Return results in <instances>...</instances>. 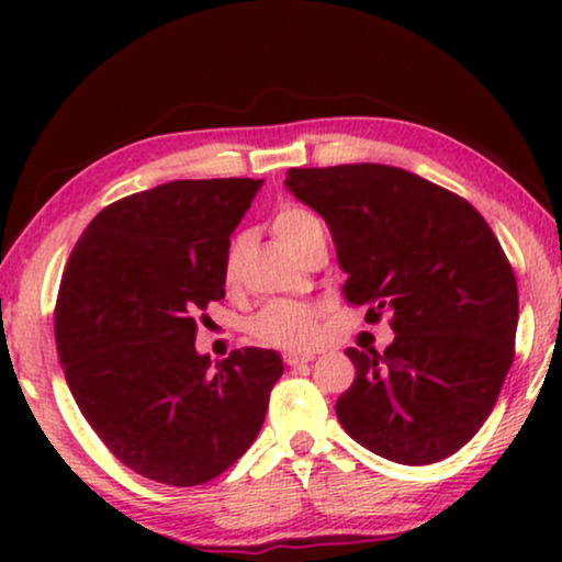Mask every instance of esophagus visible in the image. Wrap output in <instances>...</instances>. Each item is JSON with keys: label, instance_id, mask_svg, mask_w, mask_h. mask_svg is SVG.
<instances>
[{"label": "esophagus", "instance_id": "1", "mask_svg": "<svg viewBox=\"0 0 562 562\" xmlns=\"http://www.w3.org/2000/svg\"><path fill=\"white\" fill-rule=\"evenodd\" d=\"M310 360H314V356H299V352H286L283 356V363L291 366V368H299V366H306Z\"/></svg>", "mask_w": 562, "mask_h": 562}]
</instances>
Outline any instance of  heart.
<instances>
[{"label":"heart","instance_id":"heart-1","mask_svg":"<svg viewBox=\"0 0 562 562\" xmlns=\"http://www.w3.org/2000/svg\"><path fill=\"white\" fill-rule=\"evenodd\" d=\"M271 227L276 237H279L294 256H299V250L304 248V243L310 240L314 233H325L317 214L304 210V206L299 204H283L281 210L273 214ZM243 258L245 235H237L229 240L225 258H222V279H225L229 289L237 286V281H240ZM317 333L319 312L302 302H271L250 319V335L256 337L258 342L281 350H310L312 345L317 342Z\"/></svg>","mask_w":562,"mask_h":562}]
</instances>
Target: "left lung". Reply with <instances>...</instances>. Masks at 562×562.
Wrapping results in <instances>:
<instances>
[{
    "label": "left lung",
    "instance_id": "obj_1",
    "mask_svg": "<svg viewBox=\"0 0 562 562\" xmlns=\"http://www.w3.org/2000/svg\"><path fill=\"white\" fill-rule=\"evenodd\" d=\"M286 189L333 233L342 294L391 314L383 352L348 350L356 381L335 412L352 440L404 465L452 456L494 409L514 360L517 279L463 196L404 168H289Z\"/></svg>",
    "mask_w": 562,
    "mask_h": 562
}]
</instances>
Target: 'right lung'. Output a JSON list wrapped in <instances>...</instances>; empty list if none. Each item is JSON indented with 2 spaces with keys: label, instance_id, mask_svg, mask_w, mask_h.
Returning <instances> with one entry per match:
<instances>
[{
  "label": "right lung",
  "instance_id": "obj_1",
  "mask_svg": "<svg viewBox=\"0 0 562 562\" xmlns=\"http://www.w3.org/2000/svg\"><path fill=\"white\" fill-rule=\"evenodd\" d=\"M263 181H168L104 206L68 258L56 348L91 429L130 471L199 486L256 440L281 379L276 350L212 363L194 348L225 299L222 258Z\"/></svg>",
  "mask_w": 562,
  "mask_h": 562
}]
</instances>
